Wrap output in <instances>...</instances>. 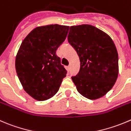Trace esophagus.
Listing matches in <instances>:
<instances>
[{
	"label": "esophagus",
	"mask_w": 131,
	"mask_h": 131,
	"mask_svg": "<svg viewBox=\"0 0 131 131\" xmlns=\"http://www.w3.org/2000/svg\"><path fill=\"white\" fill-rule=\"evenodd\" d=\"M70 68H71V66L70 65H68V67H67V70H68V71L70 70Z\"/></svg>",
	"instance_id": "1"
}]
</instances>
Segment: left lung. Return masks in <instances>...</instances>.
I'll return each mask as SVG.
<instances>
[{"instance_id":"left-lung-1","label":"left lung","mask_w":131,"mask_h":131,"mask_svg":"<svg viewBox=\"0 0 131 131\" xmlns=\"http://www.w3.org/2000/svg\"><path fill=\"white\" fill-rule=\"evenodd\" d=\"M68 43L79 57L80 70L72 79L80 94L90 100L106 95L118 75V55L112 39L91 25L71 26Z\"/></svg>"}]
</instances>
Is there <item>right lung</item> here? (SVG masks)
I'll return each mask as SVG.
<instances>
[{"mask_svg": "<svg viewBox=\"0 0 131 131\" xmlns=\"http://www.w3.org/2000/svg\"><path fill=\"white\" fill-rule=\"evenodd\" d=\"M69 26L58 24L38 27L21 43L15 68L24 90L39 101L52 97L67 71L56 50L65 40Z\"/></svg>", "mask_w": 131, "mask_h": 131, "instance_id": "add662e5", "label": "right lung"}]
</instances>
